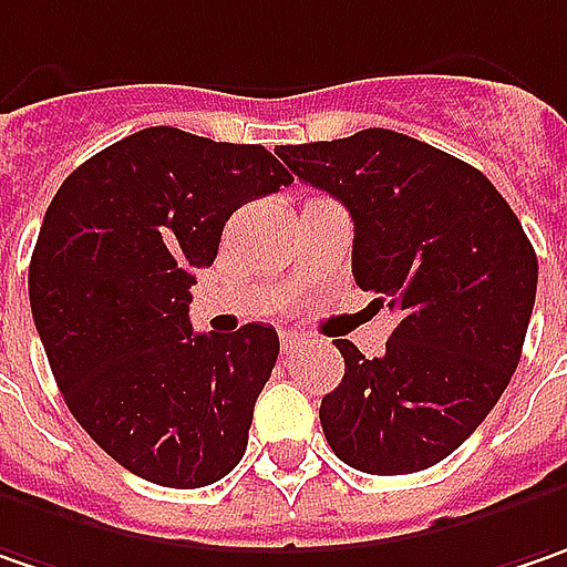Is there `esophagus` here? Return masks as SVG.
<instances>
[{"mask_svg": "<svg viewBox=\"0 0 567 567\" xmlns=\"http://www.w3.org/2000/svg\"><path fill=\"white\" fill-rule=\"evenodd\" d=\"M279 342H282V355L288 358V355H295V349L301 346V336H298V332H282V339H279Z\"/></svg>", "mask_w": 567, "mask_h": 567, "instance_id": "obj_1", "label": "esophagus"}]
</instances>
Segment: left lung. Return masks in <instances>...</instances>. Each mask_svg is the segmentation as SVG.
Instances as JSON below:
<instances>
[{"label": "left lung", "mask_w": 567, "mask_h": 567, "mask_svg": "<svg viewBox=\"0 0 567 567\" xmlns=\"http://www.w3.org/2000/svg\"><path fill=\"white\" fill-rule=\"evenodd\" d=\"M276 152L349 209L358 288L396 313L381 358L336 339L346 374L320 403L332 454L371 476L429 470L511 383L536 301L533 244L482 171L429 142L361 130Z\"/></svg>", "instance_id": "obj_1"}]
</instances>
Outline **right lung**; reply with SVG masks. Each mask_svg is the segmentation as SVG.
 Instances as JSON below:
<instances>
[{
	"label": "right lung",
	"mask_w": 567,
	"mask_h": 567,
	"mask_svg": "<svg viewBox=\"0 0 567 567\" xmlns=\"http://www.w3.org/2000/svg\"><path fill=\"white\" fill-rule=\"evenodd\" d=\"M288 184L262 145L152 126L75 167L43 215L28 272L43 352L75 422L142 480L203 488L247 451L279 336L193 332L189 285L225 221Z\"/></svg>",
	"instance_id": "obj_1"
}]
</instances>
